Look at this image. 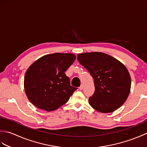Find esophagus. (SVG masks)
<instances>
[{"mask_svg": "<svg viewBox=\"0 0 147 147\" xmlns=\"http://www.w3.org/2000/svg\"><path fill=\"white\" fill-rule=\"evenodd\" d=\"M79 89L80 90H82L83 89V85H81V86L79 87Z\"/></svg>", "mask_w": 147, "mask_h": 147, "instance_id": "34e87169", "label": "esophagus"}]
</instances>
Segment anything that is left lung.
I'll return each mask as SVG.
<instances>
[{"instance_id": "obj_1", "label": "left lung", "mask_w": 147, "mask_h": 147, "mask_svg": "<svg viewBox=\"0 0 147 147\" xmlns=\"http://www.w3.org/2000/svg\"><path fill=\"white\" fill-rule=\"evenodd\" d=\"M77 58L94 79L95 90L89 98L90 105L103 113L119 108L128 97L131 83L125 65L102 52L83 53Z\"/></svg>"}]
</instances>
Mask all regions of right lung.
I'll list each match as a JSON object with an SVG mask.
<instances>
[{"mask_svg":"<svg viewBox=\"0 0 147 147\" xmlns=\"http://www.w3.org/2000/svg\"><path fill=\"white\" fill-rule=\"evenodd\" d=\"M69 53H54L42 56L28 69L24 87L29 100L48 112L65 104L76 88L71 86L65 72L76 59Z\"/></svg>","mask_w":147,"mask_h":147,"instance_id":"add662e5","label":"right lung"}]
</instances>
